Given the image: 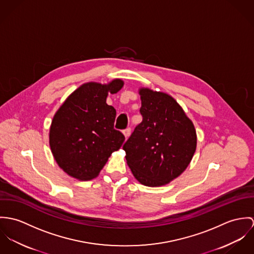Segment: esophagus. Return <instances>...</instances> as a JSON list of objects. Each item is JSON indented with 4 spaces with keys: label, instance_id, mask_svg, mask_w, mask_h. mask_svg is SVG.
Returning <instances> with one entry per match:
<instances>
[{
    "label": "esophagus",
    "instance_id": "34e87169",
    "mask_svg": "<svg viewBox=\"0 0 254 254\" xmlns=\"http://www.w3.org/2000/svg\"><path fill=\"white\" fill-rule=\"evenodd\" d=\"M130 128L129 127H127V128H126L124 131H123V133H124V135H125V137L126 138H128V136L130 135Z\"/></svg>",
    "mask_w": 254,
    "mask_h": 254
}]
</instances>
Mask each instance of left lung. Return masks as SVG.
<instances>
[{
    "label": "left lung",
    "mask_w": 254,
    "mask_h": 254,
    "mask_svg": "<svg viewBox=\"0 0 254 254\" xmlns=\"http://www.w3.org/2000/svg\"><path fill=\"white\" fill-rule=\"evenodd\" d=\"M143 120L125 143L127 164L148 187L169 184L192 161L197 148L193 122L168 93L140 87Z\"/></svg>",
    "instance_id": "obj_1"
}]
</instances>
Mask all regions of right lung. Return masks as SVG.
Instances as JSON below:
<instances>
[{"label":"right lung","mask_w":254,"mask_h":254,"mask_svg":"<svg viewBox=\"0 0 254 254\" xmlns=\"http://www.w3.org/2000/svg\"><path fill=\"white\" fill-rule=\"evenodd\" d=\"M124 81L85 83L74 90L55 114L50 127L53 156L64 172L78 180L95 178L125 141L114 128L116 110L106 103Z\"/></svg>","instance_id":"1"}]
</instances>
